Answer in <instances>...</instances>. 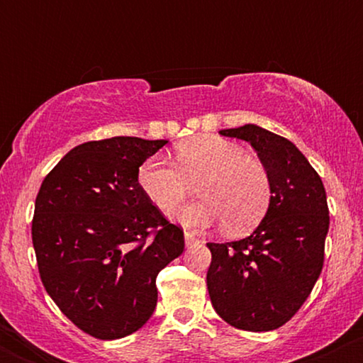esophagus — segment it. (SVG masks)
I'll list each match as a JSON object with an SVG mask.
<instances>
[{
	"mask_svg": "<svg viewBox=\"0 0 363 363\" xmlns=\"http://www.w3.org/2000/svg\"><path fill=\"white\" fill-rule=\"evenodd\" d=\"M184 242H186V247H189V245L198 242V239H196V235L191 234V232H184Z\"/></svg>",
	"mask_w": 363,
	"mask_h": 363,
	"instance_id": "34e87169",
	"label": "esophagus"
}]
</instances>
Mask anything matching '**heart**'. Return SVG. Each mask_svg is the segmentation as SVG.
Here are the masks:
<instances>
[{"label":"heart","instance_id":"heart-1","mask_svg":"<svg viewBox=\"0 0 363 363\" xmlns=\"http://www.w3.org/2000/svg\"><path fill=\"white\" fill-rule=\"evenodd\" d=\"M177 167L162 158H148L138 170V184L158 210L170 211L198 184L203 199L172 211L187 228H206L227 222L230 234H244L261 222L272 199V182L261 162L245 157L235 143L201 136L176 152Z\"/></svg>","mask_w":363,"mask_h":363}]
</instances>
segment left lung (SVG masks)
Segmentation results:
<instances>
[{
	"instance_id": "8db88e82",
	"label": "left lung",
	"mask_w": 363,
	"mask_h": 363,
	"mask_svg": "<svg viewBox=\"0 0 363 363\" xmlns=\"http://www.w3.org/2000/svg\"><path fill=\"white\" fill-rule=\"evenodd\" d=\"M251 143L272 182L264 218L245 239L206 245L216 314L245 331H269L295 314L318 281L329 228L326 191L306 155L280 135L244 124L218 131Z\"/></svg>"
}]
</instances>
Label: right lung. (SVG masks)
<instances>
[{"label": "right lung", "mask_w": 363, "mask_h": 363, "mask_svg": "<svg viewBox=\"0 0 363 363\" xmlns=\"http://www.w3.org/2000/svg\"><path fill=\"white\" fill-rule=\"evenodd\" d=\"M169 140L114 136L69 150L40 186L32 222L40 278L73 324L99 340L138 331L157 306V274L184 251L138 184Z\"/></svg>", "instance_id": "add662e5"}]
</instances>
